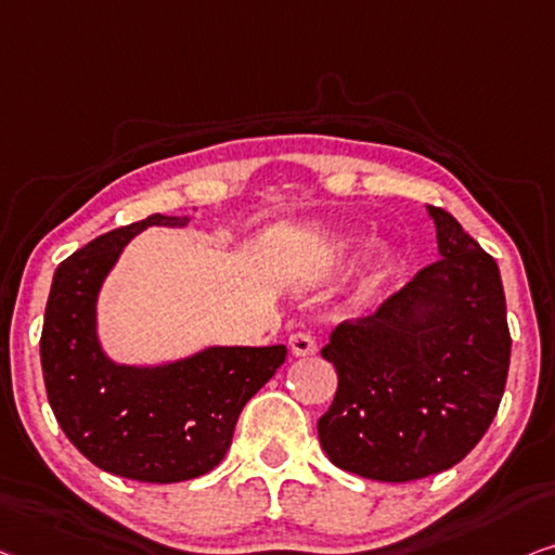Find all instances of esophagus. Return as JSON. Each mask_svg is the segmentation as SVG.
<instances>
[{
	"instance_id": "1",
	"label": "esophagus",
	"mask_w": 555,
	"mask_h": 555,
	"mask_svg": "<svg viewBox=\"0 0 555 555\" xmlns=\"http://www.w3.org/2000/svg\"><path fill=\"white\" fill-rule=\"evenodd\" d=\"M288 349H292V357L304 359V357H313L317 353V341L309 334H294L288 338Z\"/></svg>"
}]
</instances>
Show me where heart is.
<instances>
[{"mask_svg": "<svg viewBox=\"0 0 555 555\" xmlns=\"http://www.w3.org/2000/svg\"><path fill=\"white\" fill-rule=\"evenodd\" d=\"M351 238V234H336L331 242L334 244H346ZM403 261L401 249L388 238H382L369 249V256L361 261V267L357 269V274L349 281V288L344 294V309L349 313H363L369 311L382 294L386 292V286L391 284V279L396 276Z\"/></svg>", "mask_w": 555, "mask_h": 555, "instance_id": "obj_1", "label": "heart"}]
</instances>
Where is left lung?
Here are the masks:
<instances>
[{
	"mask_svg": "<svg viewBox=\"0 0 555 555\" xmlns=\"http://www.w3.org/2000/svg\"><path fill=\"white\" fill-rule=\"evenodd\" d=\"M438 259L321 357L338 388L319 418L334 466L406 483L456 466L489 431L506 388L511 334L499 263L449 211L426 206Z\"/></svg>",
	"mask_w": 555,
	"mask_h": 555,
	"instance_id": "1",
	"label": "left lung"
}]
</instances>
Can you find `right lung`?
<instances>
[{
	"label": "right lung",
	"instance_id": "right-lung-1",
	"mask_svg": "<svg viewBox=\"0 0 555 555\" xmlns=\"http://www.w3.org/2000/svg\"><path fill=\"white\" fill-rule=\"evenodd\" d=\"M192 217L152 214L106 231L54 271L41 328L47 399L66 438L106 474L177 483L227 456L238 413L276 374L286 346H206L192 357L129 366L106 357L96 331L104 279L131 238Z\"/></svg>",
	"mask_w": 555,
	"mask_h": 555
}]
</instances>
